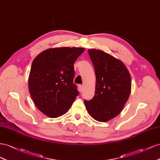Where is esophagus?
Here are the masks:
<instances>
[{
  "label": "esophagus",
  "mask_w": 160,
  "mask_h": 160,
  "mask_svg": "<svg viewBox=\"0 0 160 160\" xmlns=\"http://www.w3.org/2000/svg\"><path fill=\"white\" fill-rule=\"evenodd\" d=\"M83 88H84V86L82 85H81V84L78 85V90L80 92H82V91L83 90Z\"/></svg>",
  "instance_id": "esophagus-1"
}]
</instances>
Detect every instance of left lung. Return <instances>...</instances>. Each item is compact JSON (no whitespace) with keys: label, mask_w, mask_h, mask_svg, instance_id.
Segmentation results:
<instances>
[{"label":"left lung","mask_w":160,"mask_h":160,"mask_svg":"<svg viewBox=\"0 0 160 160\" xmlns=\"http://www.w3.org/2000/svg\"><path fill=\"white\" fill-rule=\"evenodd\" d=\"M95 70V94L84 100L94 119L107 122L117 117L129 99L131 90L129 72L122 61L99 49L88 50Z\"/></svg>","instance_id":"obj_1"}]
</instances>
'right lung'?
<instances>
[{
	"label": "right lung",
	"mask_w": 160,
	"mask_h": 160,
	"mask_svg": "<svg viewBox=\"0 0 160 160\" xmlns=\"http://www.w3.org/2000/svg\"><path fill=\"white\" fill-rule=\"evenodd\" d=\"M82 48H55L41 52L32 63L29 93L39 110L50 118L68 112L79 92L73 83L74 64Z\"/></svg>",
	"instance_id": "add662e5"
}]
</instances>
